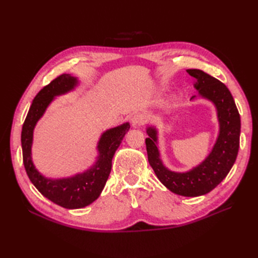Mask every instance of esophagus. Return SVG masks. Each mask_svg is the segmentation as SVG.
<instances>
[{
  "mask_svg": "<svg viewBox=\"0 0 258 258\" xmlns=\"http://www.w3.org/2000/svg\"><path fill=\"white\" fill-rule=\"evenodd\" d=\"M144 121H145V116L143 114H141V113L134 115V116H132V118H131V124L135 128L141 126V124L144 123Z\"/></svg>",
  "mask_w": 258,
  "mask_h": 258,
  "instance_id": "esophagus-1",
  "label": "esophagus"
}]
</instances>
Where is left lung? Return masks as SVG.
Returning a JSON list of instances; mask_svg holds the SVG:
<instances>
[{"label":"left lung","mask_w":258,"mask_h":258,"mask_svg":"<svg viewBox=\"0 0 258 258\" xmlns=\"http://www.w3.org/2000/svg\"><path fill=\"white\" fill-rule=\"evenodd\" d=\"M186 72L195 79L194 88L198 91L190 100H208L216 110L218 134L212 150L196 167L176 172L163 165L158 148V128L154 124H147L145 143L148 162L159 181L179 196L198 197L214 189L229 173L239 151L241 120L235 100L223 83L201 70L190 69Z\"/></svg>","instance_id":"left-lung-1"}]
</instances>
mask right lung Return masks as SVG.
I'll use <instances>...</instances> for the list:
<instances>
[{"mask_svg":"<svg viewBox=\"0 0 258 258\" xmlns=\"http://www.w3.org/2000/svg\"><path fill=\"white\" fill-rule=\"evenodd\" d=\"M79 85L77 77L62 74L45 86L31 104L21 131L23 165L30 181L44 197L66 209H82L99 198L110 175L114 154L130 128V123L124 122L103 131L97 143L96 160L83 172L57 178L42 174L32 159L33 132L36 123L54 99L75 90Z\"/></svg>","mask_w":258,"mask_h":258,"instance_id":"1","label":"right lung"}]
</instances>
